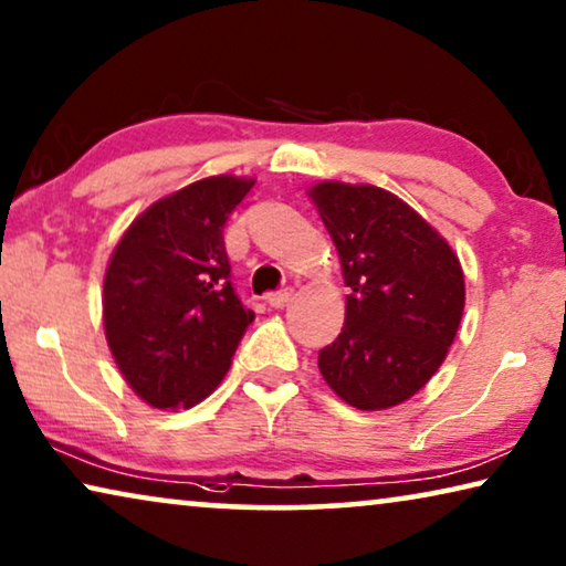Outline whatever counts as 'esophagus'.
Masks as SVG:
<instances>
[{
  "label": "esophagus",
  "instance_id": "1",
  "mask_svg": "<svg viewBox=\"0 0 566 566\" xmlns=\"http://www.w3.org/2000/svg\"><path fill=\"white\" fill-rule=\"evenodd\" d=\"M290 300H292V290H282V292L269 294V305H272V307H284Z\"/></svg>",
  "mask_w": 566,
  "mask_h": 566
}]
</instances>
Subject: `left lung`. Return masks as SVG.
<instances>
[{"mask_svg": "<svg viewBox=\"0 0 566 566\" xmlns=\"http://www.w3.org/2000/svg\"><path fill=\"white\" fill-rule=\"evenodd\" d=\"M337 249L345 325L317 356L327 386L350 407L389 409L442 366L465 307L460 259L415 208L374 185L310 190Z\"/></svg>", "mask_w": 566, "mask_h": 566, "instance_id": "8db88e82", "label": "left lung"}]
</instances>
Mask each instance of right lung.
Instances as JSON below:
<instances>
[{
    "instance_id": "1",
    "label": "right lung",
    "mask_w": 566,
    "mask_h": 566,
    "mask_svg": "<svg viewBox=\"0 0 566 566\" xmlns=\"http://www.w3.org/2000/svg\"><path fill=\"white\" fill-rule=\"evenodd\" d=\"M254 188L206 177L149 206L114 249L104 280L108 348L155 409L196 407L223 381L254 312L231 284L223 229Z\"/></svg>"
}]
</instances>
